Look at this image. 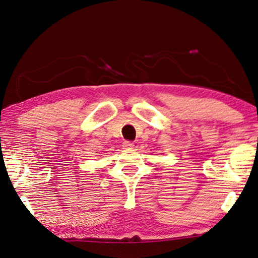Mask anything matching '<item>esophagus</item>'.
Masks as SVG:
<instances>
[{
  "label": "esophagus",
  "mask_w": 258,
  "mask_h": 258,
  "mask_svg": "<svg viewBox=\"0 0 258 258\" xmlns=\"http://www.w3.org/2000/svg\"><path fill=\"white\" fill-rule=\"evenodd\" d=\"M134 143L133 142H128V140H125L123 142V148L124 149H133L134 148Z\"/></svg>",
  "instance_id": "1"
}]
</instances>
